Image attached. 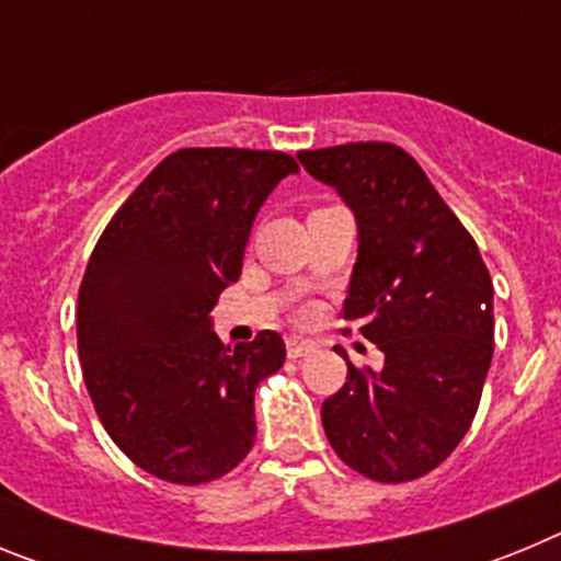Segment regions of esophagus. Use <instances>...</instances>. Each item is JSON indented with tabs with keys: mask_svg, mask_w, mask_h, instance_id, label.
Listing matches in <instances>:
<instances>
[{
	"mask_svg": "<svg viewBox=\"0 0 561 561\" xmlns=\"http://www.w3.org/2000/svg\"><path fill=\"white\" fill-rule=\"evenodd\" d=\"M314 348H317L314 342L306 340V336H289V340H286V354H289L291 359H300V356H309Z\"/></svg>",
	"mask_w": 561,
	"mask_h": 561,
	"instance_id": "1",
	"label": "esophagus"
}]
</instances>
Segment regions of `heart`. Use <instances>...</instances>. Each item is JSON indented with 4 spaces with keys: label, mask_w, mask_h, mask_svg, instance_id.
Instances as JSON below:
<instances>
[{
    "label": "heart",
    "mask_w": 561,
    "mask_h": 561,
    "mask_svg": "<svg viewBox=\"0 0 561 561\" xmlns=\"http://www.w3.org/2000/svg\"><path fill=\"white\" fill-rule=\"evenodd\" d=\"M314 314V306H304V309H297V317L304 320V317H311Z\"/></svg>",
    "instance_id": "b5f03b06"
}]
</instances>
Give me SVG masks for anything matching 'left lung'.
Here are the masks:
<instances>
[{
  "mask_svg": "<svg viewBox=\"0 0 561 561\" xmlns=\"http://www.w3.org/2000/svg\"><path fill=\"white\" fill-rule=\"evenodd\" d=\"M354 210L359 255L342 317L385 354L348 362L323 401L329 444L354 472L408 483L444 463L478 413L494 354V286L474 238L393 142L300 151Z\"/></svg>",
  "mask_w": 561,
  "mask_h": 561,
  "instance_id": "8db88e82",
  "label": "left lung"
}]
</instances>
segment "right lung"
Returning <instances> with one entry per match:
<instances>
[{
	"label": "right lung",
	"instance_id": "right-lung-1",
	"mask_svg": "<svg viewBox=\"0 0 561 561\" xmlns=\"http://www.w3.org/2000/svg\"><path fill=\"white\" fill-rule=\"evenodd\" d=\"M295 157L182 148L98 238L78 291V356L98 419L153 478L199 485L255 444V388L286 345L261 331L221 345L210 311L241 275L252 221Z\"/></svg>",
	"mask_w": 561,
	"mask_h": 561
}]
</instances>
